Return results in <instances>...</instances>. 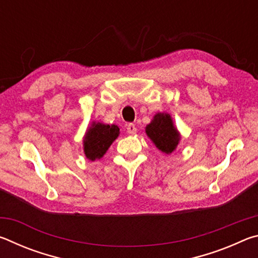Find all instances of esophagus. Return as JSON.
Returning <instances> with one entry per match:
<instances>
[{"instance_id": "1", "label": "esophagus", "mask_w": 258, "mask_h": 258, "mask_svg": "<svg viewBox=\"0 0 258 258\" xmlns=\"http://www.w3.org/2000/svg\"><path fill=\"white\" fill-rule=\"evenodd\" d=\"M127 132L130 134H135V133H137V126H135V124L130 123L127 125Z\"/></svg>"}]
</instances>
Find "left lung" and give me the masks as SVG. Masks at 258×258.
<instances>
[{
	"instance_id": "1",
	"label": "left lung",
	"mask_w": 258,
	"mask_h": 258,
	"mask_svg": "<svg viewBox=\"0 0 258 258\" xmlns=\"http://www.w3.org/2000/svg\"><path fill=\"white\" fill-rule=\"evenodd\" d=\"M146 133L155 146L167 155L176 149L181 139L171 115L165 112L156 113L151 123L147 125Z\"/></svg>"
}]
</instances>
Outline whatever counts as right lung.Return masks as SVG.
<instances>
[{
    "label": "right lung",
    "instance_id": "right-lung-1",
    "mask_svg": "<svg viewBox=\"0 0 258 258\" xmlns=\"http://www.w3.org/2000/svg\"><path fill=\"white\" fill-rule=\"evenodd\" d=\"M119 128L117 125H107L93 121L86 131L83 148L87 159L95 160L102 158L111 143L118 138Z\"/></svg>",
    "mask_w": 258,
    "mask_h": 258
}]
</instances>
